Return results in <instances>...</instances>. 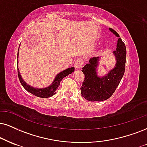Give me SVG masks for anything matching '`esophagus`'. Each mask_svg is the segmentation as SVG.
Returning a JSON list of instances; mask_svg holds the SVG:
<instances>
[{
  "instance_id": "1",
  "label": "esophagus",
  "mask_w": 147,
  "mask_h": 147,
  "mask_svg": "<svg viewBox=\"0 0 147 147\" xmlns=\"http://www.w3.org/2000/svg\"><path fill=\"white\" fill-rule=\"evenodd\" d=\"M84 64V61L82 59H78L74 63V66L76 69H80L82 67V66Z\"/></svg>"
}]
</instances>
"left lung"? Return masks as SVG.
I'll return each instance as SVG.
<instances>
[{
  "label": "left lung",
  "instance_id": "left-lung-1",
  "mask_svg": "<svg viewBox=\"0 0 147 147\" xmlns=\"http://www.w3.org/2000/svg\"><path fill=\"white\" fill-rule=\"evenodd\" d=\"M110 30L117 37H120L115 30L112 28H110ZM117 47V50L114 52L117 61L116 67L107 74L106 76H97L95 67L97 65L99 57L90 59L89 63L82 68V71L84 74V80L81 86V94L88 101L106 100L113 95L120 83L125 73L126 61V47L121 38L118 39Z\"/></svg>",
  "mask_w": 147,
  "mask_h": 147
}]
</instances>
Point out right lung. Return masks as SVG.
Wrapping results in <instances>:
<instances>
[{
    "mask_svg": "<svg viewBox=\"0 0 147 147\" xmlns=\"http://www.w3.org/2000/svg\"><path fill=\"white\" fill-rule=\"evenodd\" d=\"M73 71H74V67L67 69L66 70H64L63 71L61 72V73L58 74L51 86H50L49 87H47L46 88H35L30 86L29 85L27 84L22 79L20 74L19 69H18V78H19L20 82L21 84L23 86V87L27 91L29 92L30 93H32V95L37 96L38 97H42V98H47V97H51V96L54 95V94L56 93V90L57 89L58 87H59V86L60 85V82H61V81L63 79V78L66 77L67 76H68L69 74H71Z\"/></svg>",
    "mask_w": 147,
    "mask_h": 147,
    "instance_id": "obj_1",
    "label": "right lung"
}]
</instances>
